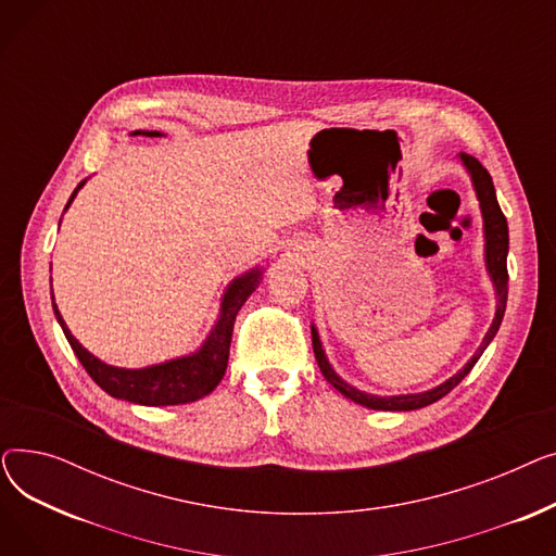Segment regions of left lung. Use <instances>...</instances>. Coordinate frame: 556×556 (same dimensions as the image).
<instances>
[{
	"label": "left lung",
	"mask_w": 556,
	"mask_h": 556,
	"mask_svg": "<svg viewBox=\"0 0 556 556\" xmlns=\"http://www.w3.org/2000/svg\"><path fill=\"white\" fill-rule=\"evenodd\" d=\"M457 160L462 162V166L466 168V173L471 175V185L476 191V198L480 202V214H482V229H484V266L486 273L491 277L493 290H495V315L493 323L486 331V336L482 338V344L478 346V352L473 354V358L466 363L457 374H453L451 378H446L444 383H440L432 390L426 392H415V394H394V396H378V394H369L363 392L354 386H349L346 381L338 376V371L331 367L323 340H319V333L315 329V325H311V333H313V352H315V361L319 365V371L325 374L327 381L346 399H352L358 405L369 407V410H390V413H407V410H419V407H426L434 401H440L442 396H446L455 386H459L462 378L473 369V365L478 363V358L482 356L484 349L489 346V342L495 338L503 323L505 315V306H507V252H509V227H507V218L501 212L498 198H495V189H493V180L489 170L473 157L459 153Z\"/></svg>",
	"instance_id": "1"
}]
</instances>
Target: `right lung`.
<instances>
[{"label":"right lung","mask_w":556,"mask_h":556,"mask_svg":"<svg viewBox=\"0 0 556 556\" xmlns=\"http://www.w3.org/2000/svg\"><path fill=\"white\" fill-rule=\"evenodd\" d=\"M132 135L164 137V132H157V130H135ZM85 182L87 180H83L74 189L70 202L65 204V212L70 210V204L74 202L76 193L83 189ZM261 277H263V268L256 266L239 277H233L227 283L225 293L220 298V311H218L216 323L210 336L204 338V342L195 349V352L157 363V365H149V367L128 369V367H114L99 361L72 336L55 302H53V315L58 319V325L63 327V333L72 344L74 354L78 356L85 371L90 374L92 381L101 390H105L110 396L137 403V405H153V407L180 405V403H191L207 396L223 381L227 358H229L233 319H237V313L254 293V288L261 283Z\"/></svg>","instance_id":"1"}]
</instances>
